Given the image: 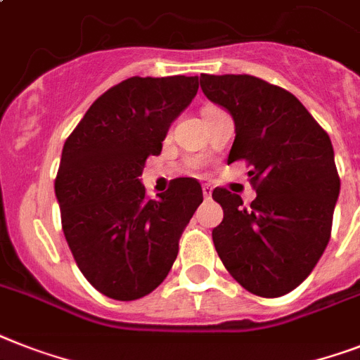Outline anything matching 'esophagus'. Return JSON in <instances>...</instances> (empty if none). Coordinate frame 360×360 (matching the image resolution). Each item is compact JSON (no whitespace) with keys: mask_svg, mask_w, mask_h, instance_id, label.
<instances>
[{"mask_svg":"<svg viewBox=\"0 0 360 360\" xmlns=\"http://www.w3.org/2000/svg\"><path fill=\"white\" fill-rule=\"evenodd\" d=\"M203 195H205V200H210V195H212V186L203 185Z\"/></svg>","mask_w":360,"mask_h":360,"instance_id":"esophagus-1","label":"esophagus"}]
</instances>
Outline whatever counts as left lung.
Returning <instances> with one entry per match:
<instances>
[{"mask_svg":"<svg viewBox=\"0 0 360 360\" xmlns=\"http://www.w3.org/2000/svg\"><path fill=\"white\" fill-rule=\"evenodd\" d=\"M203 94L233 116L227 165L246 160L257 198L214 188L224 220L212 240L229 274L251 294L279 297L302 285L331 236L340 179L329 134L302 101L253 75L200 77Z\"/></svg>","mask_w":360,"mask_h":360,"instance_id":"left-lung-1","label":"left lung"}]
</instances>
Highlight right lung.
<instances>
[{"label": "right lung", "mask_w": 360, "mask_h": 360, "mask_svg": "<svg viewBox=\"0 0 360 360\" xmlns=\"http://www.w3.org/2000/svg\"><path fill=\"white\" fill-rule=\"evenodd\" d=\"M198 77H131L99 96L64 142L55 179L63 231L86 281L131 302L168 276L203 190L179 177L159 200L140 181L172 122L195 98Z\"/></svg>", "instance_id": "obj_1"}]
</instances>
